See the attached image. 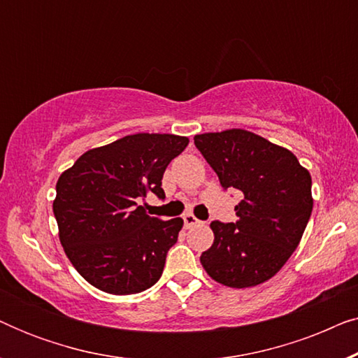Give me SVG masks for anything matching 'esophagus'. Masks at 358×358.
<instances>
[{"instance_id": "esophagus-1", "label": "esophagus", "mask_w": 358, "mask_h": 358, "mask_svg": "<svg viewBox=\"0 0 358 358\" xmlns=\"http://www.w3.org/2000/svg\"><path fill=\"white\" fill-rule=\"evenodd\" d=\"M184 223H185V227L190 228V227H195V224H199L200 222H199L197 218L194 217L192 213H185V215H184Z\"/></svg>"}]
</instances>
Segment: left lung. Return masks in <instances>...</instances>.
Wrapping results in <instances>:
<instances>
[{
	"mask_svg": "<svg viewBox=\"0 0 358 358\" xmlns=\"http://www.w3.org/2000/svg\"><path fill=\"white\" fill-rule=\"evenodd\" d=\"M223 189L243 200L234 223L212 222L213 244L200 262L215 282L256 287L280 271L311 217V176L296 156L252 131L231 129L194 136Z\"/></svg>",
	"mask_w": 358,
	"mask_h": 358,
	"instance_id": "left-lung-1",
	"label": "left lung"
}]
</instances>
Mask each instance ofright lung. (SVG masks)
Instances as JSON below:
<instances>
[{
  "label": "right lung",
  "mask_w": 358,
  "mask_h": 358,
  "mask_svg": "<svg viewBox=\"0 0 358 358\" xmlns=\"http://www.w3.org/2000/svg\"><path fill=\"white\" fill-rule=\"evenodd\" d=\"M187 145V136L179 135H127L86 151L58 178V236L92 287L134 295L159 280L184 222L150 217L140 200L148 192L164 199V171Z\"/></svg>",
  "instance_id": "add662e5"
}]
</instances>
